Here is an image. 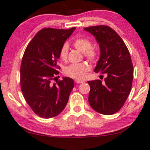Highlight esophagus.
I'll return each instance as SVG.
<instances>
[{
    "label": "esophagus",
    "instance_id": "1",
    "mask_svg": "<svg viewBox=\"0 0 150 150\" xmlns=\"http://www.w3.org/2000/svg\"><path fill=\"white\" fill-rule=\"evenodd\" d=\"M75 82H76L77 83H81L84 82V81H83V80H80V79H76V80H75Z\"/></svg>",
    "mask_w": 150,
    "mask_h": 150
}]
</instances>
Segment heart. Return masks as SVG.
<instances>
[{
  "instance_id": "obj_1",
  "label": "heart",
  "mask_w": 150,
  "mask_h": 150,
  "mask_svg": "<svg viewBox=\"0 0 150 150\" xmlns=\"http://www.w3.org/2000/svg\"><path fill=\"white\" fill-rule=\"evenodd\" d=\"M74 46L75 48L83 53L88 59L93 60L96 57V51L92 49L91 42L86 38H79L74 42ZM69 45L64 43L59 49V55L61 59L66 60L67 58ZM90 70V67L86 63L72 64L65 68L64 73L67 76L71 77L75 79H83L88 75V72Z\"/></svg>"
}]
</instances>
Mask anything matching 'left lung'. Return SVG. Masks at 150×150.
<instances>
[{
	"instance_id": "8db88e82",
	"label": "left lung",
	"mask_w": 150,
	"mask_h": 150,
	"mask_svg": "<svg viewBox=\"0 0 150 150\" xmlns=\"http://www.w3.org/2000/svg\"><path fill=\"white\" fill-rule=\"evenodd\" d=\"M84 30L95 36L100 48L95 72L107 75L103 83L100 79L88 81L91 87L88 102L97 112L112 115L121 108L130 93L134 72L130 54L121 38L108 26Z\"/></svg>"
}]
</instances>
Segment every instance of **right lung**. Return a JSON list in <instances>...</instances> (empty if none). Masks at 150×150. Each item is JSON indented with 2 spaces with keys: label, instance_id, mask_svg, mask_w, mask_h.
Instances as JSON below:
<instances>
[{
  "label": "right lung",
  "instance_id": "obj_1",
  "mask_svg": "<svg viewBox=\"0 0 150 150\" xmlns=\"http://www.w3.org/2000/svg\"><path fill=\"white\" fill-rule=\"evenodd\" d=\"M76 28H45L33 38L26 48L21 67V87L30 108L42 118L61 113L69 99L74 81L69 77L53 83L59 72V52Z\"/></svg>",
  "mask_w": 150,
  "mask_h": 150
}]
</instances>
